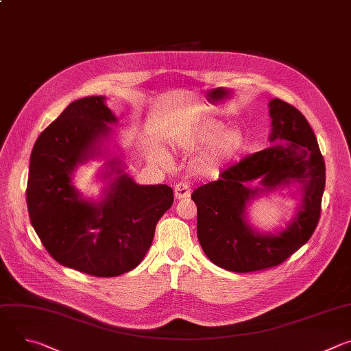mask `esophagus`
I'll return each mask as SVG.
<instances>
[{
  "mask_svg": "<svg viewBox=\"0 0 351 351\" xmlns=\"http://www.w3.org/2000/svg\"><path fill=\"white\" fill-rule=\"evenodd\" d=\"M173 191H175V198H178V199L187 198L190 195V186L186 182H179L175 186Z\"/></svg>",
  "mask_w": 351,
  "mask_h": 351,
  "instance_id": "34e87169",
  "label": "esophagus"
}]
</instances>
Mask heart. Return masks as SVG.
<instances>
[{
  "label": "heart",
  "instance_id": "heart-1",
  "mask_svg": "<svg viewBox=\"0 0 351 351\" xmlns=\"http://www.w3.org/2000/svg\"><path fill=\"white\" fill-rule=\"evenodd\" d=\"M222 132H223L222 123L214 119H203L198 123H195L191 132H189V134L184 138V144L193 148L202 147V145H210V144H214ZM245 141H247L245 136L240 129H230L225 132L220 140L214 145L213 154H211L213 162L219 165V164L233 161L240 153L244 152Z\"/></svg>",
  "mask_w": 351,
  "mask_h": 351
}]
</instances>
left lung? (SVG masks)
I'll return each mask as SVG.
<instances>
[{"label":"left lung","mask_w":351,"mask_h":351,"mask_svg":"<svg viewBox=\"0 0 351 351\" xmlns=\"http://www.w3.org/2000/svg\"><path fill=\"white\" fill-rule=\"evenodd\" d=\"M269 140H286L245 156L219 173L218 180L191 194L197 206V236L207 257L218 267L245 274L276 267L313 236L325 189V162L306 117L279 98L271 99ZM262 178L264 189L298 181L304 198L298 215L278 235L256 232L247 225L245 206L260 191L245 184Z\"/></svg>","instance_id":"1"}]
</instances>
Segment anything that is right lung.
Segmentation results:
<instances>
[{
    "mask_svg": "<svg viewBox=\"0 0 351 351\" xmlns=\"http://www.w3.org/2000/svg\"><path fill=\"white\" fill-rule=\"evenodd\" d=\"M106 97H84L71 103L47 126L33 147L26 202L30 222L43 245L57 263L79 272L111 278L136 268L153 243L160 218L173 204L167 184H137L119 173L106 199L91 203L72 184L77 164L98 156L117 118Z\"/></svg>",
    "mask_w": 351,
    "mask_h": 351,
    "instance_id": "right-lung-1",
    "label": "right lung"
}]
</instances>
